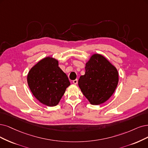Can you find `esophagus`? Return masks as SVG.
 Segmentation results:
<instances>
[{
  "instance_id": "esophagus-1",
  "label": "esophagus",
  "mask_w": 148,
  "mask_h": 148,
  "mask_svg": "<svg viewBox=\"0 0 148 148\" xmlns=\"http://www.w3.org/2000/svg\"><path fill=\"white\" fill-rule=\"evenodd\" d=\"M77 83H78V80H77V79H75V80H73V84H74V85H77Z\"/></svg>"
}]
</instances>
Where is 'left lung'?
Segmentation results:
<instances>
[{"label": "left lung", "mask_w": 148, "mask_h": 148, "mask_svg": "<svg viewBox=\"0 0 148 148\" xmlns=\"http://www.w3.org/2000/svg\"><path fill=\"white\" fill-rule=\"evenodd\" d=\"M85 75L78 82L79 88L92 105L106 102L118 84L116 68L102 55L95 53L86 63Z\"/></svg>", "instance_id": "obj_1"}]
</instances>
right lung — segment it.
Listing matches in <instances>:
<instances>
[{"label":"right lung","mask_w":148,"mask_h":148,"mask_svg":"<svg viewBox=\"0 0 148 148\" xmlns=\"http://www.w3.org/2000/svg\"><path fill=\"white\" fill-rule=\"evenodd\" d=\"M32 94L42 104L57 106L70 85L68 76L58 66V60L47 57L33 66L27 75Z\"/></svg>","instance_id":"obj_1"}]
</instances>
